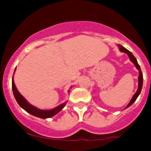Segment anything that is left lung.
Segmentation results:
<instances>
[{"instance_id":"obj_1","label":"left lung","mask_w":151,"mask_h":151,"mask_svg":"<svg viewBox=\"0 0 151 151\" xmlns=\"http://www.w3.org/2000/svg\"><path fill=\"white\" fill-rule=\"evenodd\" d=\"M118 47H119V50H120L121 52H124L126 54H127L128 56H129V58L130 59V60H131V62H132L133 65H135V67H136L137 70H138V72H139V75H138V89H137L136 92L133 94V97L131 98V101L129 104H128V105L126 106V109H127L128 107L131 106V105L133 104V103H134L135 101H136V100L137 99V98H138V96H139V94L141 93V89H142V86H143V73H142L141 72V67H140L139 65H138V62H137V60L135 58L134 56H133V55L132 53L131 52L129 51L127 49H126L125 47H124L122 45H118Z\"/></svg>"}]
</instances>
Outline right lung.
<instances>
[{
	"mask_svg": "<svg viewBox=\"0 0 151 151\" xmlns=\"http://www.w3.org/2000/svg\"><path fill=\"white\" fill-rule=\"evenodd\" d=\"M12 89H13V95H14L15 100H16V101L18 102L19 106H20L21 108L23 109L25 111H27V113H29L32 116H35L36 117L40 118V119H45L51 118L54 116H55L56 114H58L60 111H62V109H63V108L65 106L66 104H67V101L64 102V103L61 104L60 105L55 107L54 109H50V110H44V109H38L36 106H34L33 105L30 104L29 103V102L27 101L21 94H20V92L18 91V90L17 89L16 86H15V84L14 83V79H13H13H12ZM68 92L70 93V90H68Z\"/></svg>",
	"mask_w": 151,
	"mask_h": 151,
	"instance_id": "1",
	"label": "right lung"
}]
</instances>
